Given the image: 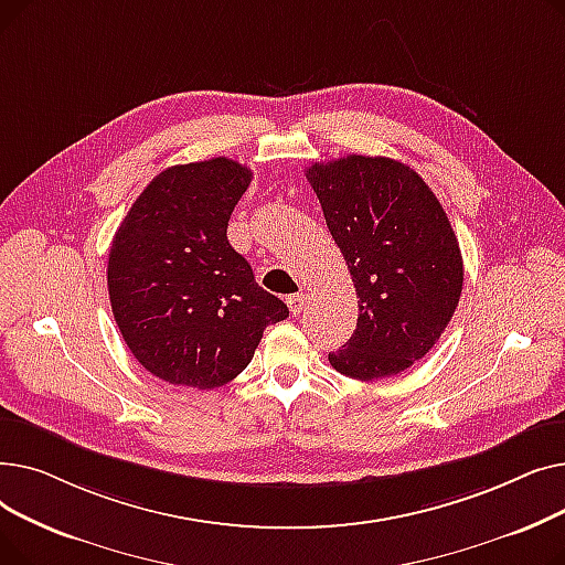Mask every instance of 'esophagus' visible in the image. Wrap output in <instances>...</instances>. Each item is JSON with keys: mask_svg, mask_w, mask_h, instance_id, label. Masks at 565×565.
Returning <instances> with one entry per match:
<instances>
[{"mask_svg": "<svg viewBox=\"0 0 565 565\" xmlns=\"http://www.w3.org/2000/svg\"><path fill=\"white\" fill-rule=\"evenodd\" d=\"M286 305H288V309H290V313H302L305 311V307H307V292H295V295H290V298L286 300Z\"/></svg>", "mask_w": 565, "mask_h": 565, "instance_id": "obj_1", "label": "esophagus"}]
</instances>
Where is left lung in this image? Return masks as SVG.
<instances>
[{
  "label": "left lung",
  "mask_w": 565,
  "mask_h": 565,
  "mask_svg": "<svg viewBox=\"0 0 565 565\" xmlns=\"http://www.w3.org/2000/svg\"><path fill=\"white\" fill-rule=\"evenodd\" d=\"M360 298L358 330L330 364L354 380L398 375L447 330L462 292L451 222L424 178L392 158L307 169Z\"/></svg>",
  "instance_id": "8db88e82"
}]
</instances>
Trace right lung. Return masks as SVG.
<instances>
[{"label": "right lung", "instance_id": "obj_1", "mask_svg": "<svg viewBox=\"0 0 565 565\" xmlns=\"http://www.w3.org/2000/svg\"><path fill=\"white\" fill-rule=\"evenodd\" d=\"M252 169L228 158L158 173L118 226L107 265L114 320L135 360L178 387L243 373L288 307L263 290L226 237Z\"/></svg>", "mask_w": 565, "mask_h": 565}]
</instances>
